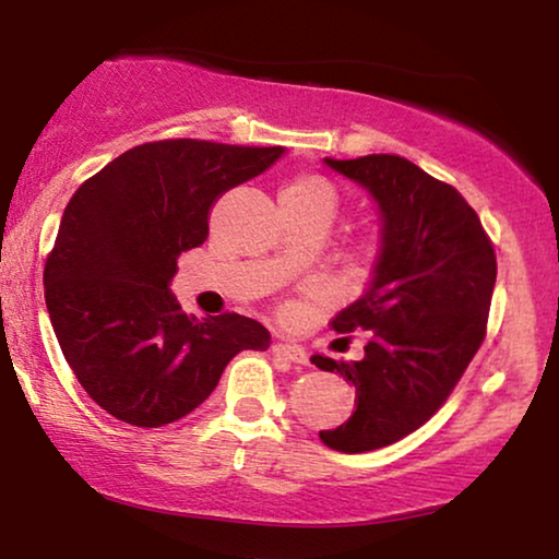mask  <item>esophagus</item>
Masks as SVG:
<instances>
[{
  "label": "esophagus",
  "instance_id": "34e87169",
  "mask_svg": "<svg viewBox=\"0 0 559 559\" xmlns=\"http://www.w3.org/2000/svg\"><path fill=\"white\" fill-rule=\"evenodd\" d=\"M272 354L285 358V361H293V364H308V350L295 346V343H285V341L272 343Z\"/></svg>",
  "mask_w": 559,
  "mask_h": 559
}]
</instances>
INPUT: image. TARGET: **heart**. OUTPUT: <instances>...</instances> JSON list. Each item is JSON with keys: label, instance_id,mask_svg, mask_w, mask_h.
<instances>
[{"label": "heart", "instance_id": "b5f03b06", "mask_svg": "<svg viewBox=\"0 0 559 559\" xmlns=\"http://www.w3.org/2000/svg\"><path fill=\"white\" fill-rule=\"evenodd\" d=\"M280 195H293V198H302V201L323 203L331 213L335 209V190H333V186L328 180L318 178V175H302V178H297V180L289 182V186L282 190Z\"/></svg>", "mask_w": 559, "mask_h": 559}]
</instances>
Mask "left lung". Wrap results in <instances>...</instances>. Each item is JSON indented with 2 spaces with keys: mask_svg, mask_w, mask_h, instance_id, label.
<instances>
[{
  "mask_svg": "<svg viewBox=\"0 0 559 559\" xmlns=\"http://www.w3.org/2000/svg\"><path fill=\"white\" fill-rule=\"evenodd\" d=\"M323 163L364 188L379 211L369 285L331 320L338 333H369L364 358H310L356 389L354 415L320 440L341 453H366L415 432L453 392L484 343L496 254L463 195L409 159Z\"/></svg>",
  "mask_w": 559,
  "mask_h": 559,
  "instance_id": "obj_1",
  "label": "left lung"
}]
</instances>
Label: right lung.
Returning <instances> with one entry per match:
<instances>
[{
    "mask_svg": "<svg viewBox=\"0 0 559 559\" xmlns=\"http://www.w3.org/2000/svg\"><path fill=\"white\" fill-rule=\"evenodd\" d=\"M282 155L285 147L150 142L73 193L45 264V305L75 379L111 417L170 425L209 400L236 354L270 346V331L251 318L186 316L170 282L180 251L209 239L218 198Z\"/></svg>",
    "mask_w": 559,
    "mask_h": 559,
    "instance_id": "add662e5",
    "label": "right lung"
}]
</instances>
